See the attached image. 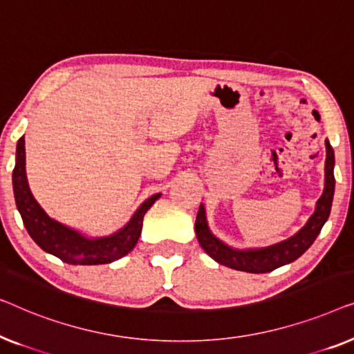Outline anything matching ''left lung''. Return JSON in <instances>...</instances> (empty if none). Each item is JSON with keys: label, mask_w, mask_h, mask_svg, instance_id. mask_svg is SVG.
Returning <instances> with one entry per match:
<instances>
[{"label": "left lung", "mask_w": 354, "mask_h": 354, "mask_svg": "<svg viewBox=\"0 0 354 354\" xmlns=\"http://www.w3.org/2000/svg\"><path fill=\"white\" fill-rule=\"evenodd\" d=\"M333 165H335V157H333V149L330 142L326 141V184L324 192L316 203V210L310 220L295 236L287 241L279 242L276 245L265 248H248V250H237L226 245L220 239L213 236L207 225L205 207H198V213L196 218V234L201 247L210 255L213 260L225 265L227 268L237 271L253 272V274H261V272H271L276 268H281L288 263L295 261L300 258L311 243L319 236L322 226L330 215V207L333 201V191H335V178H333Z\"/></svg>", "instance_id": "1"}]
</instances>
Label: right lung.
Masks as SVG:
<instances>
[{"mask_svg": "<svg viewBox=\"0 0 354 354\" xmlns=\"http://www.w3.org/2000/svg\"><path fill=\"white\" fill-rule=\"evenodd\" d=\"M12 187L16 197L17 210L21 213L24 226L38 247L44 252L61 258L68 265H106L125 257L138 243L141 236L142 220L146 212L160 197L153 194L141 207L134 212L125 226L117 232L106 237H84L83 234L72 227H67L46 215V212L35 201L28 187L26 173V139L24 136L17 141L16 167L12 171Z\"/></svg>", "mask_w": 354, "mask_h": 354, "instance_id": "obj_1", "label": "right lung"}]
</instances>
